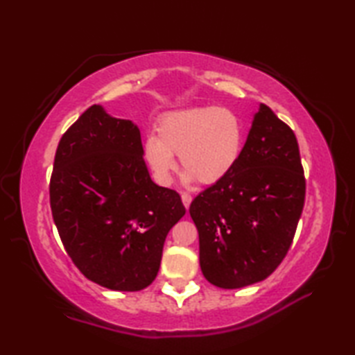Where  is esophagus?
<instances>
[{
  "mask_svg": "<svg viewBox=\"0 0 355 355\" xmlns=\"http://www.w3.org/2000/svg\"><path fill=\"white\" fill-rule=\"evenodd\" d=\"M182 202H183V205H184V208L188 209L189 208V205H191V202H192V197L189 196V194H182Z\"/></svg>",
  "mask_w": 355,
  "mask_h": 355,
  "instance_id": "obj_1",
  "label": "esophagus"
}]
</instances>
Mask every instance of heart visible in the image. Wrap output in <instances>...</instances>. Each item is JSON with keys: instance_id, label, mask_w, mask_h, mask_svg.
Instances as JSON below:
<instances>
[{"instance_id": "heart-1", "label": "heart", "mask_w": 355, "mask_h": 355, "mask_svg": "<svg viewBox=\"0 0 355 355\" xmlns=\"http://www.w3.org/2000/svg\"><path fill=\"white\" fill-rule=\"evenodd\" d=\"M156 135L144 141L142 155L159 184H171L177 169L175 156L184 172V182L199 180L216 184L235 169L245 142L244 122L225 106L192 107L166 114L156 125Z\"/></svg>"}]
</instances>
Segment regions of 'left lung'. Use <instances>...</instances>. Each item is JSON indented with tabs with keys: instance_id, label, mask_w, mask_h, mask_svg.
Listing matches in <instances>:
<instances>
[{
	"instance_id": "8db88e82",
	"label": "left lung",
	"mask_w": 355,
	"mask_h": 355,
	"mask_svg": "<svg viewBox=\"0 0 355 355\" xmlns=\"http://www.w3.org/2000/svg\"><path fill=\"white\" fill-rule=\"evenodd\" d=\"M304 200L296 136L260 103L235 169L189 207L205 279L236 290L271 275L293 243Z\"/></svg>"
}]
</instances>
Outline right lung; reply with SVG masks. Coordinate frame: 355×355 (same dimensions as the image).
<instances>
[{
  "label": "right lung",
  "mask_w": 355,
  "mask_h": 355,
  "mask_svg": "<svg viewBox=\"0 0 355 355\" xmlns=\"http://www.w3.org/2000/svg\"><path fill=\"white\" fill-rule=\"evenodd\" d=\"M141 131L94 105L59 141L50 182L51 213L75 266L114 291H139L159 271L167 233L186 209L152 182Z\"/></svg>",
  "instance_id": "1"
}]
</instances>
